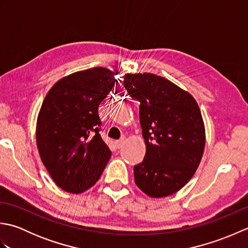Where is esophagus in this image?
<instances>
[{"label": "esophagus", "mask_w": 248, "mask_h": 248, "mask_svg": "<svg viewBox=\"0 0 248 248\" xmlns=\"http://www.w3.org/2000/svg\"><path fill=\"white\" fill-rule=\"evenodd\" d=\"M124 143V138H121L120 140H116V147H117V148L119 149V148H121V147H123Z\"/></svg>", "instance_id": "obj_1"}]
</instances>
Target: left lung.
Returning <instances> with one entry per match:
<instances>
[{
	"label": "left lung",
	"instance_id": "8db88e82",
	"mask_svg": "<svg viewBox=\"0 0 248 248\" xmlns=\"http://www.w3.org/2000/svg\"><path fill=\"white\" fill-rule=\"evenodd\" d=\"M124 85L140 102L146 155L134 166V180L150 197L178 192L196 171L204 149V125L188 93L152 73H127Z\"/></svg>",
	"mask_w": 248,
	"mask_h": 248
}]
</instances>
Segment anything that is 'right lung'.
<instances>
[{"instance_id":"right-lung-1","label":"right lung","mask_w":248,"mask_h":248,"mask_svg":"<svg viewBox=\"0 0 248 248\" xmlns=\"http://www.w3.org/2000/svg\"><path fill=\"white\" fill-rule=\"evenodd\" d=\"M117 73L101 67L72 73L50 89L41 105L37 147L50 176L66 192L92 187L112 155L100 135L98 108L117 83Z\"/></svg>"}]
</instances>
